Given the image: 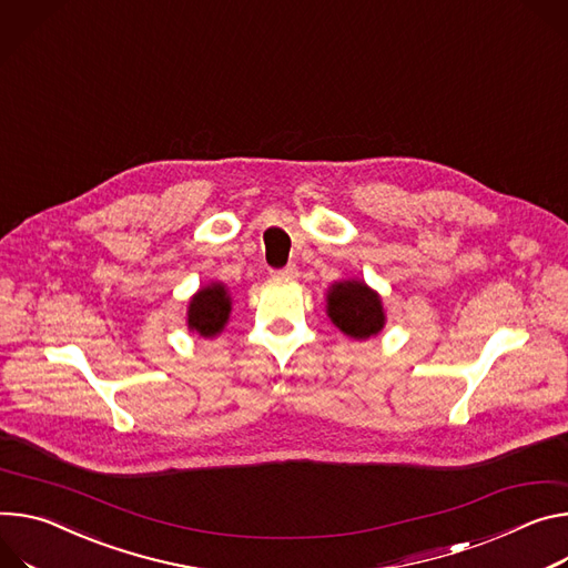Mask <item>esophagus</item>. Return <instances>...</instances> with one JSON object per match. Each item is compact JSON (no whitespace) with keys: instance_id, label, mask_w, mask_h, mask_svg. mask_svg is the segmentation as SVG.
Segmentation results:
<instances>
[{"instance_id":"esophagus-1","label":"esophagus","mask_w":568,"mask_h":568,"mask_svg":"<svg viewBox=\"0 0 568 568\" xmlns=\"http://www.w3.org/2000/svg\"><path fill=\"white\" fill-rule=\"evenodd\" d=\"M272 276H274V278H285V281H294V278L298 276V270H296L294 265H287V267H283V270H274V272H272Z\"/></svg>"}]
</instances>
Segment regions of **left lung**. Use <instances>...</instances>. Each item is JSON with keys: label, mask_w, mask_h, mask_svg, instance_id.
I'll list each match as a JSON object with an SVG mask.
<instances>
[{"label": "left lung", "mask_w": 568, "mask_h": 568, "mask_svg": "<svg viewBox=\"0 0 568 568\" xmlns=\"http://www.w3.org/2000/svg\"><path fill=\"white\" fill-rule=\"evenodd\" d=\"M326 315L351 339L376 337L387 324L381 294L359 278L331 283L326 292Z\"/></svg>", "instance_id": "1"}]
</instances>
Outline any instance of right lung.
I'll list each match as a JSON object with an SVG mask.
<instances>
[{"instance_id": "obj_1", "label": "right lung", "mask_w": 568, "mask_h": 568, "mask_svg": "<svg viewBox=\"0 0 568 568\" xmlns=\"http://www.w3.org/2000/svg\"><path fill=\"white\" fill-rule=\"evenodd\" d=\"M231 311L233 298L226 283L211 281L209 285H201L187 303V331L196 333L203 339H213L226 328Z\"/></svg>"}]
</instances>
